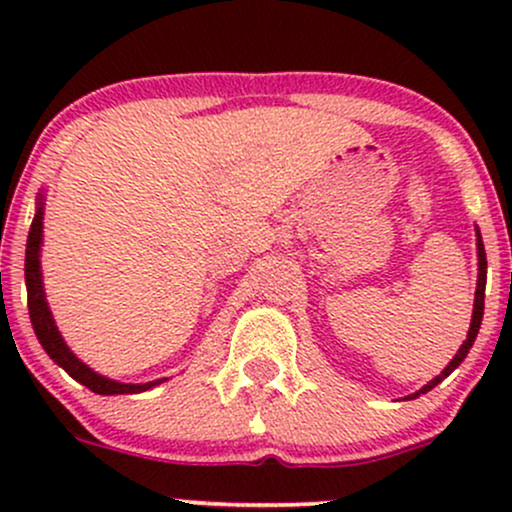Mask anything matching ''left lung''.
Wrapping results in <instances>:
<instances>
[{
  "label": "left lung",
  "mask_w": 512,
  "mask_h": 512,
  "mask_svg": "<svg viewBox=\"0 0 512 512\" xmlns=\"http://www.w3.org/2000/svg\"><path fill=\"white\" fill-rule=\"evenodd\" d=\"M477 257H479V276H477V293H474V310H472V322H469V332H467V339H464L460 349H457V354L452 356V361L445 366L443 370H440V375H436V378L431 380V383L421 387V390H416L414 395L404 397V399H416L419 395H426L428 390H433L438 383H443L445 378L455 370L460 363L467 358L469 349H472L474 339H477L479 334V327H481V317H484V291H486V252H484V240H481V233L477 228Z\"/></svg>",
  "instance_id": "left-lung-1"
}]
</instances>
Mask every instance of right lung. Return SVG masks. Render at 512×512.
<instances>
[{"instance_id": "right-lung-1", "label": "right lung", "mask_w": 512, "mask_h": 512, "mask_svg": "<svg viewBox=\"0 0 512 512\" xmlns=\"http://www.w3.org/2000/svg\"><path fill=\"white\" fill-rule=\"evenodd\" d=\"M38 207H35V216L31 223V231H28V243H26V289H28V313H31V325L38 337L40 346L45 349L52 361L57 366L67 370L69 375L88 387L96 395H137V392H146L151 387L166 383L168 378L151 380V383H120V380L105 378V375L96 373L93 368H88L79 356L69 349L67 342L62 339L60 330L55 325V317L50 313L48 298H45V286H43V269H40V250H43V214H45V197L43 192L38 195Z\"/></svg>"}]
</instances>
